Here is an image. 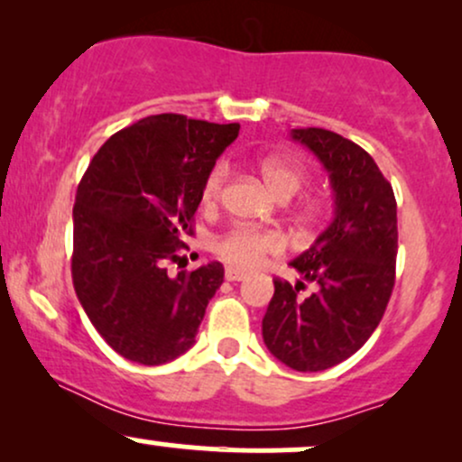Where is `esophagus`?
<instances>
[{
  "label": "esophagus",
  "instance_id": "34e87169",
  "mask_svg": "<svg viewBox=\"0 0 462 462\" xmlns=\"http://www.w3.org/2000/svg\"><path fill=\"white\" fill-rule=\"evenodd\" d=\"M247 273H243L241 269L236 267H226V280H230V282H238V280H245Z\"/></svg>",
  "mask_w": 462,
  "mask_h": 462
}]
</instances>
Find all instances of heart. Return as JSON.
<instances>
[{"instance_id": "heart-1", "label": "heart", "mask_w": 462, "mask_h": 462, "mask_svg": "<svg viewBox=\"0 0 462 462\" xmlns=\"http://www.w3.org/2000/svg\"><path fill=\"white\" fill-rule=\"evenodd\" d=\"M261 176L267 184L269 190L278 199H289L293 198L298 190L304 187L306 176L304 169L300 164L284 161V158L278 156H267L263 158L261 164ZM227 180V167L224 162L215 164L210 169V173L206 176L204 184H201V204L204 206H215L221 198V190H224V184ZM319 206L315 201H309L301 210V215L306 219H312L317 215ZM284 249L282 236L275 235V232L267 230H256V227H235V230L227 232L226 236H221L217 241L215 252L217 256L224 258L226 263L235 264L238 269H256L267 261V256H275Z\"/></svg>"}]
</instances>
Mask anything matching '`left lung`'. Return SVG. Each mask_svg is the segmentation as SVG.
<instances>
[{
    "label": "left lung",
    "instance_id": "obj_1",
    "mask_svg": "<svg viewBox=\"0 0 462 462\" xmlns=\"http://www.w3.org/2000/svg\"><path fill=\"white\" fill-rule=\"evenodd\" d=\"M330 173L334 219L291 267L317 284L273 280L263 317L264 346L295 371H323L356 354L383 319L395 284L397 204L363 147L323 128L291 130Z\"/></svg>",
    "mask_w": 462,
    "mask_h": 462
}]
</instances>
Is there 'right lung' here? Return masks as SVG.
<instances>
[{
	"mask_svg": "<svg viewBox=\"0 0 462 462\" xmlns=\"http://www.w3.org/2000/svg\"><path fill=\"white\" fill-rule=\"evenodd\" d=\"M238 124L152 115L95 153L73 204L71 275L84 312L124 358L162 365L195 343L224 264L167 273L193 235L201 184Z\"/></svg>",
	"mask_w": 462,
	"mask_h": 462,
	"instance_id": "right-lung-1",
	"label": "right lung"
}]
</instances>
